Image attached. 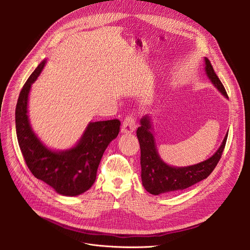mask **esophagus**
Wrapping results in <instances>:
<instances>
[{
	"label": "esophagus",
	"instance_id": "34e87169",
	"mask_svg": "<svg viewBox=\"0 0 250 250\" xmlns=\"http://www.w3.org/2000/svg\"><path fill=\"white\" fill-rule=\"evenodd\" d=\"M136 126V122L135 119L132 116H127L125 117L123 125H122V132L124 133H131L134 131Z\"/></svg>",
	"mask_w": 250,
	"mask_h": 250
}]
</instances>
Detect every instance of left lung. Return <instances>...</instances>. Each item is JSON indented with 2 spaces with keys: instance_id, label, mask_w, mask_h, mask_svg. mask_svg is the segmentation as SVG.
<instances>
[{
  "instance_id": "8db88e82",
  "label": "left lung",
  "mask_w": 250,
  "mask_h": 250,
  "mask_svg": "<svg viewBox=\"0 0 250 250\" xmlns=\"http://www.w3.org/2000/svg\"><path fill=\"white\" fill-rule=\"evenodd\" d=\"M205 71L209 81L228 98L223 83L207 57H205ZM136 135L140 146L142 185L152 195L182 191L206 179L219 163L228 139L227 133L220 148L208 159L187 167H173L166 164L158 154L151 132L150 116L146 115L140 120V126L136 130Z\"/></svg>"
}]
</instances>
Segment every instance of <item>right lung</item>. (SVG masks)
<instances>
[{
    "instance_id": "right-lung-1",
    "label": "right lung",
    "mask_w": 250,
    "mask_h": 250,
    "mask_svg": "<svg viewBox=\"0 0 250 250\" xmlns=\"http://www.w3.org/2000/svg\"><path fill=\"white\" fill-rule=\"evenodd\" d=\"M43 60L23 85L16 108V130L24 161L38 179L52 187L58 194L78 196L94 184L102 156L120 132L121 122L110 120L90 123L78 144L70 149L55 151L45 146L30 126L27 102L31 84L45 65Z\"/></svg>"
}]
</instances>
